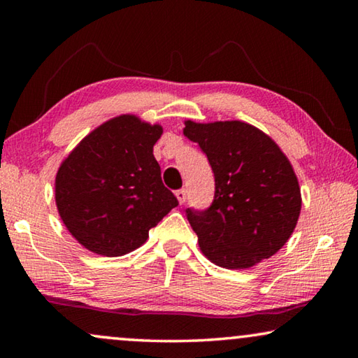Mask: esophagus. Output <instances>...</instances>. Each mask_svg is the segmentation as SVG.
<instances>
[{"label": "esophagus", "mask_w": 358, "mask_h": 358, "mask_svg": "<svg viewBox=\"0 0 358 358\" xmlns=\"http://www.w3.org/2000/svg\"><path fill=\"white\" fill-rule=\"evenodd\" d=\"M175 196H177L180 203H185L186 202V189H185V187H183V189H178L177 192H175Z\"/></svg>", "instance_id": "obj_1"}]
</instances>
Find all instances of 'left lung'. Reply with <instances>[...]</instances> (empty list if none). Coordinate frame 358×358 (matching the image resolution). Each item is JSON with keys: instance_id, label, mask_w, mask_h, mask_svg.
<instances>
[{"instance_id": "8db88e82", "label": "left lung", "mask_w": 358, "mask_h": 358, "mask_svg": "<svg viewBox=\"0 0 358 358\" xmlns=\"http://www.w3.org/2000/svg\"><path fill=\"white\" fill-rule=\"evenodd\" d=\"M183 134L199 143L215 173L210 207L186 208L205 256L240 270L280 251L301 208L299 180L280 147L243 121H186Z\"/></svg>"}]
</instances>
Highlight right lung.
I'll list each match as a JSON object with an SVG mask.
<instances>
[{
	"label": "right lung",
	"instance_id": "add662e5",
	"mask_svg": "<svg viewBox=\"0 0 358 358\" xmlns=\"http://www.w3.org/2000/svg\"><path fill=\"white\" fill-rule=\"evenodd\" d=\"M161 134L159 124L121 115L85 137L59 166V216L87 250L107 257L134 251L178 205L153 156Z\"/></svg>",
	"mask_w": 358,
	"mask_h": 358
}]
</instances>
